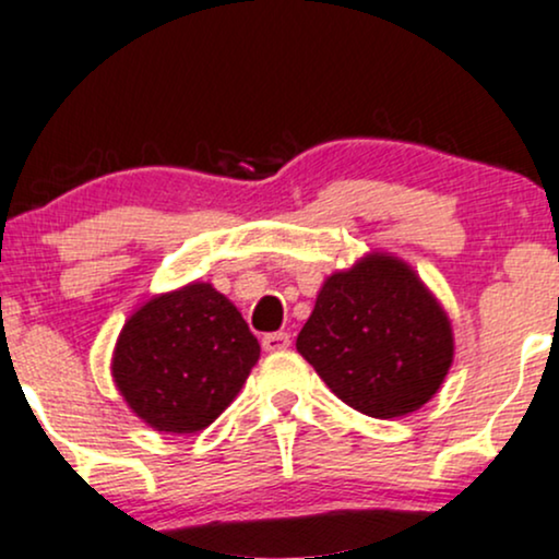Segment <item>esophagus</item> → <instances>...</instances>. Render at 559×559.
I'll list each match as a JSON object with an SVG mask.
<instances>
[{"instance_id":"esophagus-1","label":"esophagus","mask_w":559,"mask_h":559,"mask_svg":"<svg viewBox=\"0 0 559 559\" xmlns=\"http://www.w3.org/2000/svg\"><path fill=\"white\" fill-rule=\"evenodd\" d=\"M288 344H292V336H288V333H284V331L267 333V336L262 338V349H265V352H281V349H286Z\"/></svg>"}]
</instances>
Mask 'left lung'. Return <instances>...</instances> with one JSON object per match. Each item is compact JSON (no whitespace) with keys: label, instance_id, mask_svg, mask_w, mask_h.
Returning <instances> with one entry per match:
<instances>
[{"label":"left lung","instance_id":"obj_1","mask_svg":"<svg viewBox=\"0 0 559 559\" xmlns=\"http://www.w3.org/2000/svg\"><path fill=\"white\" fill-rule=\"evenodd\" d=\"M297 352L344 404L386 420L415 413L441 389L454 331L413 265L368 252L323 281Z\"/></svg>","mask_w":559,"mask_h":559}]
</instances>
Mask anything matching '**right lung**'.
Here are the masks:
<instances>
[{
    "mask_svg": "<svg viewBox=\"0 0 559 559\" xmlns=\"http://www.w3.org/2000/svg\"><path fill=\"white\" fill-rule=\"evenodd\" d=\"M258 360V338L234 301L213 284L191 281L128 316L110 373L146 426L197 433L236 400Z\"/></svg>",
    "mask_w": 559,
    "mask_h": 559,
    "instance_id": "1",
    "label": "right lung"
}]
</instances>
